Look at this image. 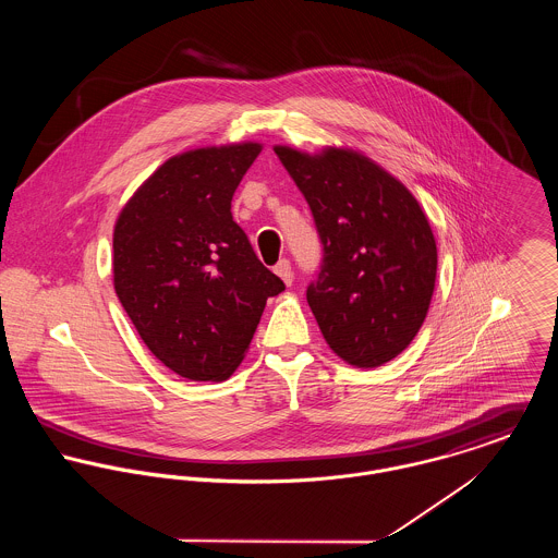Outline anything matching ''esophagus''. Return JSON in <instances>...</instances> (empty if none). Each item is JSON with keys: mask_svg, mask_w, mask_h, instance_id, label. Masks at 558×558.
Instances as JSON below:
<instances>
[{"mask_svg": "<svg viewBox=\"0 0 558 558\" xmlns=\"http://www.w3.org/2000/svg\"><path fill=\"white\" fill-rule=\"evenodd\" d=\"M275 272L281 277V281H283L286 286H292V281H294V272H292V264H290V259H279V264L275 266Z\"/></svg>", "mask_w": 558, "mask_h": 558, "instance_id": "esophagus-1", "label": "esophagus"}]
</instances>
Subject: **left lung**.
Segmentation results:
<instances>
[{"mask_svg": "<svg viewBox=\"0 0 558 558\" xmlns=\"http://www.w3.org/2000/svg\"><path fill=\"white\" fill-rule=\"evenodd\" d=\"M275 153L305 195L324 244L307 303L326 343L354 367L393 361L423 326L436 286L438 251L423 208L356 150Z\"/></svg>", "mask_w": 558, "mask_h": 558, "instance_id": "left-lung-1", "label": "left lung"}]
</instances>
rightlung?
Wrapping results in <instances>:
<instances>
[{"instance_id":"add662e5","label":"right lung","mask_w":558,"mask_h":558,"mask_svg":"<svg viewBox=\"0 0 558 558\" xmlns=\"http://www.w3.org/2000/svg\"><path fill=\"white\" fill-rule=\"evenodd\" d=\"M262 144L195 148L165 160L113 230V288L148 350L195 383L228 380L266 301L286 290L232 217Z\"/></svg>"}]
</instances>
